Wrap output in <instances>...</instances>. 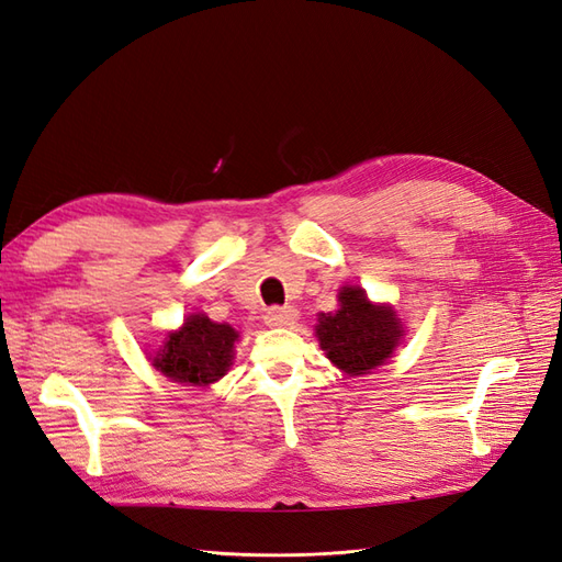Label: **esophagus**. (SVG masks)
I'll return each mask as SVG.
<instances>
[{"instance_id": "esophagus-1", "label": "esophagus", "mask_w": 562, "mask_h": 562, "mask_svg": "<svg viewBox=\"0 0 562 562\" xmlns=\"http://www.w3.org/2000/svg\"><path fill=\"white\" fill-rule=\"evenodd\" d=\"M263 318L270 327H292L299 321V311L292 306H272L266 311Z\"/></svg>"}]
</instances>
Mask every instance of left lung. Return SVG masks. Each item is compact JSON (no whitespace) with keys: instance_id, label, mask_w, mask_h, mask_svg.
Listing matches in <instances>:
<instances>
[{"instance_id":"8db88e82","label":"left lung","mask_w":562,"mask_h":562,"mask_svg":"<svg viewBox=\"0 0 562 562\" xmlns=\"http://www.w3.org/2000/svg\"><path fill=\"white\" fill-rule=\"evenodd\" d=\"M337 313H321L315 333L321 349L347 375H368L382 366L404 337L396 313L372 306L361 286H341Z\"/></svg>"}]
</instances>
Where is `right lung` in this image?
Masks as SVG:
<instances>
[{
  "instance_id": "obj_1",
  "label": "right lung",
  "mask_w": 562,
  "mask_h": 562,
  "mask_svg": "<svg viewBox=\"0 0 562 562\" xmlns=\"http://www.w3.org/2000/svg\"><path fill=\"white\" fill-rule=\"evenodd\" d=\"M237 337L233 327L213 323L204 313L190 315L178 333L168 335L164 349L154 358V368L180 384L206 386L233 366Z\"/></svg>"
}]
</instances>
